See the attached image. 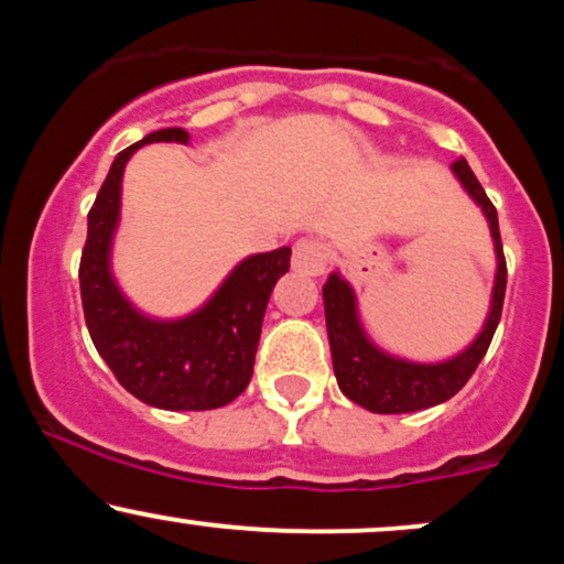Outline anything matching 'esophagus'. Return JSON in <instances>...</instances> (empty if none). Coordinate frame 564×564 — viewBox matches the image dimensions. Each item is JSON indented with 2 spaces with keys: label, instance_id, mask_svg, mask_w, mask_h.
Listing matches in <instances>:
<instances>
[{
  "label": "esophagus",
  "instance_id": "obj_1",
  "mask_svg": "<svg viewBox=\"0 0 564 564\" xmlns=\"http://www.w3.org/2000/svg\"><path fill=\"white\" fill-rule=\"evenodd\" d=\"M328 264V249L318 238H300L294 243V257H291V268L304 275H321Z\"/></svg>",
  "mask_w": 564,
  "mask_h": 564
}]
</instances>
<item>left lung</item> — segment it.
Returning <instances> with one entry per match:
<instances>
[{"label": "left lung", "instance_id": "left-lung-1", "mask_svg": "<svg viewBox=\"0 0 564 564\" xmlns=\"http://www.w3.org/2000/svg\"><path fill=\"white\" fill-rule=\"evenodd\" d=\"M458 183L469 193L471 200L482 209L490 225V236L496 246V283L490 296V313L485 318L482 332L467 349L453 355L440 364H413V360L394 358L368 339L358 318V302L355 291L339 273L328 275L323 286V307H326L328 345H332L334 373L339 390L352 403L368 408L371 413H411L432 408L451 400L453 394L467 384L475 368L488 352L498 321H501L503 291H507V260L501 249V232H498L496 206L485 196L482 185L477 183L475 172L464 159L451 166Z\"/></svg>", "mask_w": 564, "mask_h": 564}]
</instances>
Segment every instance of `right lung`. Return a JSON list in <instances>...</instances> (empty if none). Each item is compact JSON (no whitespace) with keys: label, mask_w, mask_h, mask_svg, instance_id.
Returning a JSON list of instances; mask_svg holds the SVG:
<instances>
[{"label":"right lung","mask_w":564,"mask_h":564,"mask_svg":"<svg viewBox=\"0 0 564 564\" xmlns=\"http://www.w3.org/2000/svg\"><path fill=\"white\" fill-rule=\"evenodd\" d=\"M187 140L191 134L180 127L159 129L113 159L87 215L79 286L93 345L127 392L164 411H212L232 403L249 387L264 307L278 278L286 275L291 249L281 246L246 257L212 300L177 321L148 318L121 294L111 273V246L127 161L148 142L187 145Z\"/></svg>","instance_id":"right-lung-1"}]
</instances>
